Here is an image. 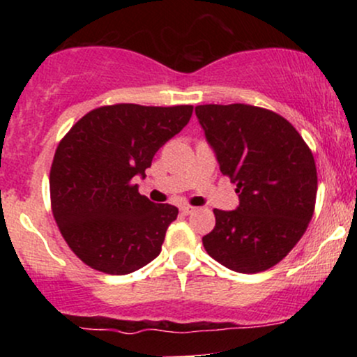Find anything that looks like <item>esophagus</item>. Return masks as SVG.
Wrapping results in <instances>:
<instances>
[{"mask_svg":"<svg viewBox=\"0 0 357 357\" xmlns=\"http://www.w3.org/2000/svg\"><path fill=\"white\" fill-rule=\"evenodd\" d=\"M192 211H195V208H192V206H188V204H186V206H181L183 215H191Z\"/></svg>","mask_w":357,"mask_h":357,"instance_id":"esophagus-1","label":"esophagus"}]
</instances>
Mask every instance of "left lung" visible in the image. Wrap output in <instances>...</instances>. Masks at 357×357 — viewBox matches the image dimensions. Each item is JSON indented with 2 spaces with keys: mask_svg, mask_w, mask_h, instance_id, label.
I'll return each mask as SVG.
<instances>
[{
  "mask_svg": "<svg viewBox=\"0 0 357 357\" xmlns=\"http://www.w3.org/2000/svg\"><path fill=\"white\" fill-rule=\"evenodd\" d=\"M195 112L240 199L233 211L213 210L216 225L203 236L204 250L235 272H264L296 247L312 218L314 155L296 127L272 110L208 104Z\"/></svg>",
  "mask_w": 357,
  "mask_h": 357,
  "instance_id": "1",
  "label": "left lung"
}]
</instances>
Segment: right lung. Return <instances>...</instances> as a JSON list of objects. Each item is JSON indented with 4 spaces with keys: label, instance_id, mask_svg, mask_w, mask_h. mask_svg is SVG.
Segmentation results:
<instances>
[{
    "label": "right lung",
    "instance_id": "right-lung-1",
    "mask_svg": "<svg viewBox=\"0 0 357 357\" xmlns=\"http://www.w3.org/2000/svg\"><path fill=\"white\" fill-rule=\"evenodd\" d=\"M192 105L117 104L85 114L56 147L52 210L68 247L89 267L126 275L161 253L173 204L139 195L154 154L190 122Z\"/></svg>",
    "mask_w": 357,
    "mask_h": 357
}]
</instances>
